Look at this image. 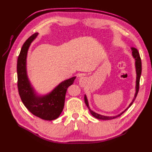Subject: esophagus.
Returning <instances> with one entry per match:
<instances>
[{
	"label": "esophagus",
	"instance_id": "obj_1",
	"mask_svg": "<svg viewBox=\"0 0 152 152\" xmlns=\"http://www.w3.org/2000/svg\"><path fill=\"white\" fill-rule=\"evenodd\" d=\"M86 81H87L86 78H85V77H83V76H81L79 78V83H80V85L82 87L84 86V85L86 84Z\"/></svg>",
	"mask_w": 152,
	"mask_h": 152
}]
</instances>
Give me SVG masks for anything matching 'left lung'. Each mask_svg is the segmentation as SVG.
<instances>
[{
	"instance_id": "left-lung-1",
	"label": "left lung",
	"mask_w": 152,
	"mask_h": 152,
	"mask_svg": "<svg viewBox=\"0 0 152 152\" xmlns=\"http://www.w3.org/2000/svg\"><path fill=\"white\" fill-rule=\"evenodd\" d=\"M132 50H133V56L134 57V58L136 60V62H135V64H136V70H137V85H136V93H135V95H134V97L133 100V101L130 104L129 106L125 110V111H124L123 112H121L120 114H119L116 116H112V117H110V116H104V115H100L96 114V113L94 112L93 111H92L91 109H90L89 106V104H88V99H87L86 96H84V101L86 102V106H88V108L89 110V112L91 113V115L94 116L95 118L99 119H103V120H109V119H115L116 118L119 117V116H120L121 115H122L130 107V106L133 104V102L134 101L135 99H136L137 94L138 93V91H139V86H140V75H141V72H142V62H141V59H140V54L139 52H138V50L137 48H132Z\"/></svg>"
}]
</instances>
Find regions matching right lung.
<instances>
[{"instance_id":"obj_1","label":"right lung","mask_w":152,"mask_h":152,"mask_svg":"<svg viewBox=\"0 0 152 152\" xmlns=\"http://www.w3.org/2000/svg\"><path fill=\"white\" fill-rule=\"evenodd\" d=\"M38 33H34L25 42L18 58V88L21 101L29 112L44 120H53L62 112L67 88L76 79L73 77L64 80L56 87L49 95L38 96L35 94L28 82L26 72V57L31 43Z\"/></svg>"}]
</instances>
